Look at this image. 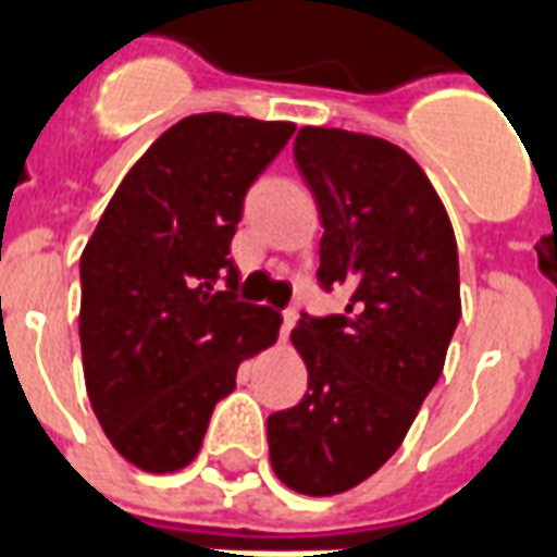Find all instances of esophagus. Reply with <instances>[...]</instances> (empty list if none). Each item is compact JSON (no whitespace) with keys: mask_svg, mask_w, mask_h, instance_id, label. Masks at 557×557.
I'll list each match as a JSON object with an SVG mask.
<instances>
[{"mask_svg":"<svg viewBox=\"0 0 557 557\" xmlns=\"http://www.w3.org/2000/svg\"><path fill=\"white\" fill-rule=\"evenodd\" d=\"M295 321H298V312H295V310L280 312V339H289V333H292V327H295Z\"/></svg>","mask_w":557,"mask_h":557,"instance_id":"1","label":"esophagus"}]
</instances>
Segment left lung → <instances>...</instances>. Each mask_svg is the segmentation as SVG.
<instances>
[{
    "label": "left lung",
    "mask_w": 557,
    "mask_h": 557,
    "mask_svg": "<svg viewBox=\"0 0 557 557\" xmlns=\"http://www.w3.org/2000/svg\"><path fill=\"white\" fill-rule=\"evenodd\" d=\"M295 164L319 206V286H345L342 315L300 312L292 342L310 383L268 416L271 467L286 487L333 496L398 451L443 374L460 321L455 230L401 147L304 126Z\"/></svg>",
    "instance_id": "left-lung-1"
}]
</instances>
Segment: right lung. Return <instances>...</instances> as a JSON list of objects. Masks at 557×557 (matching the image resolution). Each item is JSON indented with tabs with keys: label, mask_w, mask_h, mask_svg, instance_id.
<instances>
[{
	"label": "right lung",
	"mask_w": 557,
	"mask_h": 557,
	"mask_svg": "<svg viewBox=\"0 0 557 557\" xmlns=\"http://www.w3.org/2000/svg\"><path fill=\"white\" fill-rule=\"evenodd\" d=\"M295 126L191 114L123 176L79 262L85 386L102 431L144 472L203 446L238 362L277 339L280 315L238 300L230 242L245 197Z\"/></svg>",
	"instance_id": "right-lung-1"
}]
</instances>
